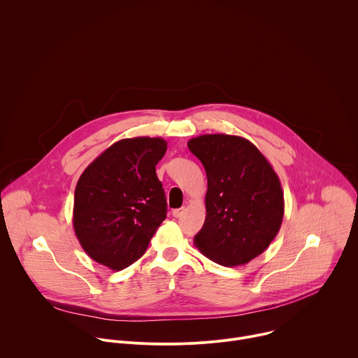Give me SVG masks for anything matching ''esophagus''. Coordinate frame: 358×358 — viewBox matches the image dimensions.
Listing matches in <instances>:
<instances>
[{
	"mask_svg": "<svg viewBox=\"0 0 358 358\" xmlns=\"http://www.w3.org/2000/svg\"><path fill=\"white\" fill-rule=\"evenodd\" d=\"M185 211V208H177V210H173V217L174 218H180L182 215V213Z\"/></svg>",
	"mask_w": 358,
	"mask_h": 358,
	"instance_id": "obj_1",
	"label": "esophagus"
}]
</instances>
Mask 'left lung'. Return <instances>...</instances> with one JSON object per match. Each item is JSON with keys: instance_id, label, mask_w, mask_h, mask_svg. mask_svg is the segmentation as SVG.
I'll use <instances>...</instances> for the list:
<instances>
[{"instance_id": "1", "label": "left lung", "mask_w": 358, "mask_h": 358, "mask_svg": "<svg viewBox=\"0 0 358 358\" xmlns=\"http://www.w3.org/2000/svg\"><path fill=\"white\" fill-rule=\"evenodd\" d=\"M187 144L208 180L207 215L195 246L222 266L250 262L268 249L283 221L278 174L258 147L239 136L202 134Z\"/></svg>"}]
</instances>
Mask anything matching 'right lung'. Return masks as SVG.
Instances as JSON below:
<instances>
[{
    "label": "right lung",
    "instance_id": "obj_1",
    "mask_svg": "<svg viewBox=\"0 0 358 358\" xmlns=\"http://www.w3.org/2000/svg\"><path fill=\"white\" fill-rule=\"evenodd\" d=\"M162 137L113 143L82 173L75 188V235L94 262L122 271L138 261L166 220L167 202L156 166Z\"/></svg>",
    "mask_w": 358,
    "mask_h": 358
}]
</instances>
